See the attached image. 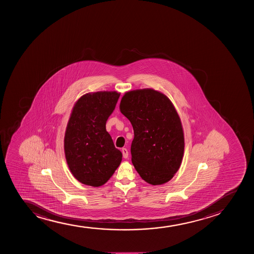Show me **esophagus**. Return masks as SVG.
<instances>
[{"label": "esophagus", "instance_id": "obj_1", "mask_svg": "<svg viewBox=\"0 0 254 254\" xmlns=\"http://www.w3.org/2000/svg\"><path fill=\"white\" fill-rule=\"evenodd\" d=\"M123 157L125 158H127L128 157V150L126 148L122 149Z\"/></svg>", "mask_w": 254, "mask_h": 254}]
</instances>
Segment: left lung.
I'll list each match as a JSON object with an SVG mask.
<instances>
[{
    "instance_id": "left-lung-1",
    "label": "left lung",
    "mask_w": 254,
    "mask_h": 254,
    "mask_svg": "<svg viewBox=\"0 0 254 254\" xmlns=\"http://www.w3.org/2000/svg\"><path fill=\"white\" fill-rule=\"evenodd\" d=\"M120 111L134 129L131 161L149 184L162 185L173 178L184 154V133L172 102L152 89L128 91Z\"/></svg>"
}]
</instances>
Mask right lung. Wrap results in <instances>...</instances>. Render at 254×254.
I'll use <instances>...</instances> for the list:
<instances>
[{
  "label": "right lung",
  "mask_w": 254,
  "mask_h": 254,
  "mask_svg": "<svg viewBox=\"0 0 254 254\" xmlns=\"http://www.w3.org/2000/svg\"><path fill=\"white\" fill-rule=\"evenodd\" d=\"M120 96L116 91L85 94L73 107L65 133V156L70 171L82 184H105L122 161L106 130Z\"/></svg>",
  "instance_id": "obj_1"
}]
</instances>
